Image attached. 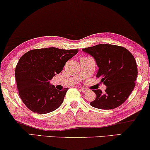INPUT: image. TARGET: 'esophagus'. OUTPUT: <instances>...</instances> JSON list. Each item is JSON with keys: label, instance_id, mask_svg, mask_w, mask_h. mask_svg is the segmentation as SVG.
<instances>
[{"label": "esophagus", "instance_id": "obj_1", "mask_svg": "<svg viewBox=\"0 0 150 150\" xmlns=\"http://www.w3.org/2000/svg\"><path fill=\"white\" fill-rule=\"evenodd\" d=\"M80 91H81L82 92H86V91H88V89L85 88H80Z\"/></svg>", "mask_w": 150, "mask_h": 150}]
</instances>
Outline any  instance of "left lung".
<instances>
[{
	"instance_id": "1",
	"label": "left lung",
	"mask_w": 150,
	"mask_h": 150,
	"mask_svg": "<svg viewBox=\"0 0 150 150\" xmlns=\"http://www.w3.org/2000/svg\"><path fill=\"white\" fill-rule=\"evenodd\" d=\"M82 50L95 59L99 68L96 77L101 78L107 87L104 93L100 89L93 90L96 98L91 106L102 110L120 106L135 86L137 67L132 54L124 47L112 44H98Z\"/></svg>"
}]
</instances>
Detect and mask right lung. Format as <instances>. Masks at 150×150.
Returning a JSON list of instances; mask_svg holds the SVG:
<instances>
[{"label": "right lung", "instance_id": "obj_1", "mask_svg": "<svg viewBox=\"0 0 150 150\" xmlns=\"http://www.w3.org/2000/svg\"><path fill=\"white\" fill-rule=\"evenodd\" d=\"M78 51L51 47L30 50L20 58L15 76L19 96L30 110L46 114L61 106L68 88L58 90L49 81Z\"/></svg>", "mask_w": 150, "mask_h": 150}]
</instances>
